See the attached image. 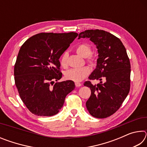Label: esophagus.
<instances>
[{
	"instance_id": "1",
	"label": "esophagus",
	"mask_w": 147,
	"mask_h": 147,
	"mask_svg": "<svg viewBox=\"0 0 147 147\" xmlns=\"http://www.w3.org/2000/svg\"><path fill=\"white\" fill-rule=\"evenodd\" d=\"M75 86H76V87H80L82 86V84L79 83V82H76Z\"/></svg>"
}]
</instances>
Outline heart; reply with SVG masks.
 Masks as SVG:
<instances>
[{
	"label": "heart",
	"mask_w": 147,
	"mask_h": 147,
	"mask_svg": "<svg viewBox=\"0 0 147 147\" xmlns=\"http://www.w3.org/2000/svg\"><path fill=\"white\" fill-rule=\"evenodd\" d=\"M76 53L83 58H86L87 61L91 65L94 64V58L93 56L90 55L91 53V49L89 45L87 43H82L76 47ZM67 53H65L61 56L59 59V63L61 67H66L67 66ZM90 70L88 67H83L81 68L71 69L65 72V78L68 80H71L79 82L88 76Z\"/></svg>",
	"instance_id": "obj_1"
}]
</instances>
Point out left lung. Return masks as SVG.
I'll list each match as a JSON object with an SVG mask.
<instances>
[{"label": "left lung", "mask_w": 147, "mask_h": 147, "mask_svg": "<svg viewBox=\"0 0 147 147\" xmlns=\"http://www.w3.org/2000/svg\"><path fill=\"white\" fill-rule=\"evenodd\" d=\"M81 38L93 42L98 53L96 69L89 79L98 80L100 84L93 85L90 81L84 84L91 91L87 109L94 117L106 118L118 110L130 91V59L121 41L109 32L88 30L79 34L78 39Z\"/></svg>", "instance_id": "8db88e82"}]
</instances>
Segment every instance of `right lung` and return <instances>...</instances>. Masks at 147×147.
Returning <instances> with one entry per match:
<instances>
[{"label": "right lung", "mask_w": 147, "mask_h": 147, "mask_svg": "<svg viewBox=\"0 0 147 147\" xmlns=\"http://www.w3.org/2000/svg\"><path fill=\"white\" fill-rule=\"evenodd\" d=\"M78 35L43 32L27 39L20 49L14 67L15 83L22 101L34 115H56L67 94L75 88L73 81L58 80L62 76L59 59Z\"/></svg>", "instance_id": "obj_1"}]
</instances>
